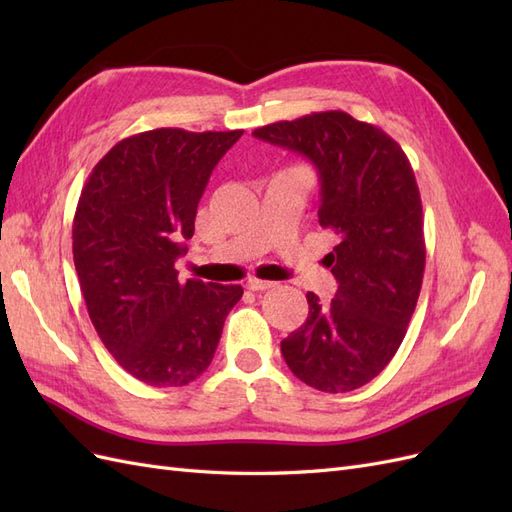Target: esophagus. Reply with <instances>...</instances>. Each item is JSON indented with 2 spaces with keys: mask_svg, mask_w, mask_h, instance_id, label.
<instances>
[{
  "mask_svg": "<svg viewBox=\"0 0 512 512\" xmlns=\"http://www.w3.org/2000/svg\"><path fill=\"white\" fill-rule=\"evenodd\" d=\"M247 290H269L273 288L275 284L273 282H267V280H258V277H250V280L245 282Z\"/></svg>",
  "mask_w": 512,
  "mask_h": 512,
  "instance_id": "1",
  "label": "esophagus"
}]
</instances>
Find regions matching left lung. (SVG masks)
Wrapping results in <instances>:
<instances>
[{
    "label": "left lung",
    "mask_w": 512,
    "mask_h": 512,
    "mask_svg": "<svg viewBox=\"0 0 512 512\" xmlns=\"http://www.w3.org/2000/svg\"><path fill=\"white\" fill-rule=\"evenodd\" d=\"M301 153L320 175L318 222L339 237L324 258L337 280L331 305L307 292L309 314L282 342L307 386L348 393L389 365L408 331L425 271L423 205L393 138L344 111L277 121L252 132Z\"/></svg>",
    "instance_id": "1"
}]
</instances>
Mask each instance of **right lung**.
<instances>
[{"mask_svg":"<svg viewBox=\"0 0 512 512\" xmlns=\"http://www.w3.org/2000/svg\"><path fill=\"white\" fill-rule=\"evenodd\" d=\"M243 130L158 128L123 138L94 166L72 224L91 322L130 376L185 386L211 365L241 286L179 282L198 200Z\"/></svg>","mask_w":512,"mask_h":512,"instance_id":"right-lung-1","label":"right lung"}]
</instances>
